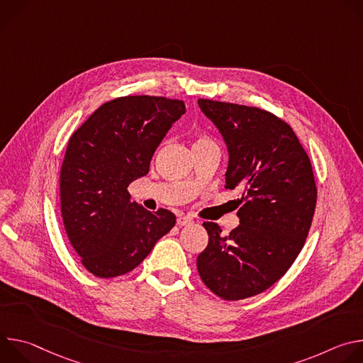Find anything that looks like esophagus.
<instances>
[{
	"label": "esophagus",
	"mask_w": 363,
	"mask_h": 363,
	"mask_svg": "<svg viewBox=\"0 0 363 363\" xmlns=\"http://www.w3.org/2000/svg\"><path fill=\"white\" fill-rule=\"evenodd\" d=\"M194 221H192V218H189V217H186V216H179L178 218H177V224L179 225V227H184V225H191Z\"/></svg>",
	"instance_id": "esophagus-1"
}]
</instances>
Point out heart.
<instances>
[{"label": "heart", "instance_id": "1", "mask_svg": "<svg viewBox=\"0 0 363 363\" xmlns=\"http://www.w3.org/2000/svg\"><path fill=\"white\" fill-rule=\"evenodd\" d=\"M199 143H213L208 138H205V136H201V138H198L196 139V142L194 143V145H199Z\"/></svg>", "mask_w": 363, "mask_h": 363}]
</instances>
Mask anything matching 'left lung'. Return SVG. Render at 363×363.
Listing matches in <instances>:
<instances>
[{
    "label": "left lung",
    "instance_id": "1",
    "mask_svg": "<svg viewBox=\"0 0 363 363\" xmlns=\"http://www.w3.org/2000/svg\"><path fill=\"white\" fill-rule=\"evenodd\" d=\"M221 133L228 167L225 188L241 189L240 225L228 235L203 223L208 245L198 273L213 293L240 300L273 286L294 263L312 225L318 189L312 164L293 129L273 113L199 99Z\"/></svg>",
    "mask_w": 363,
    "mask_h": 363
}]
</instances>
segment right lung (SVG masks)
<instances>
[{
    "mask_svg": "<svg viewBox=\"0 0 363 363\" xmlns=\"http://www.w3.org/2000/svg\"><path fill=\"white\" fill-rule=\"evenodd\" d=\"M184 113L181 100L118 97L72 135L60 172L62 217L91 274L132 272L175 225L171 211L150 213L132 202L128 186L149 172L155 150Z\"/></svg>",
    "mask_w": 363,
    "mask_h": 363,
    "instance_id": "add662e5",
    "label": "right lung"
}]
</instances>
